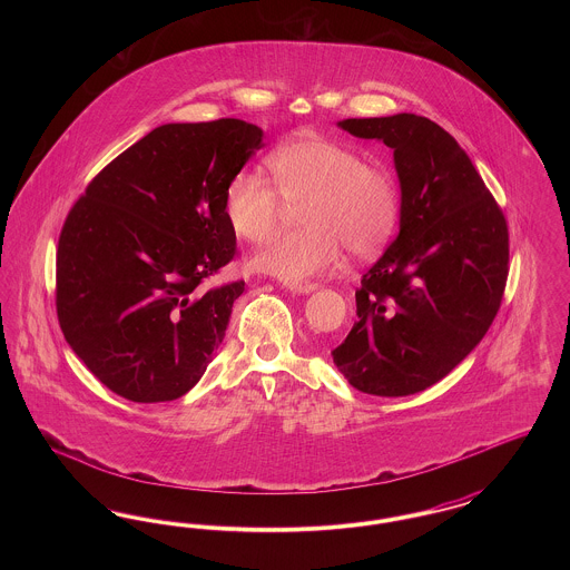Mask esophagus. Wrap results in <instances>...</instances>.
<instances>
[{"label": "esophagus", "mask_w": 570, "mask_h": 570, "mask_svg": "<svg viewBox=\"0 0 570 570\" xmlns=\"http://www.w3.org/2000/svg\"><path fill=\"white\" fill-rule=\"evenodd\" d=\"M284 288L291 291V293H295V295H309V293H314L318 286L312 284V282H288V284H284Z\"/></svg>", "instance_id": "1"}]
</instances>
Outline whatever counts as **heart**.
Here are the masks:
<instances>
[{"label": "heart", "instance_id": "obj_1", "mask_svg": "<svg viewBox=\"0 0 570 570\" xmlns=\"http://www.w3.org/2000/svg\"><path fill=\"white\" fill-rule=\"evenodd\" d=\"M267 168L277 191L254 173L235 175L224 191L233 233L252 244L267 239L286 205H303L298 216L305 226L279 233L254 252V272L298 282L335 267L344 247L367 258L393 237L397 186L386 168L365 164L351 145L307 132L273 149Z\"/></svg>", "mask_w": 570, "mask_h": 570}]
</instances>
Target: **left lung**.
I'll list each match as a JSON object with an SVG mask.
<instances>
[{
	"label": "left lung",
	"mask_w": 570,
	"mask_h": 570,
	"mask_svg": "<svg viewBox=\"0 0 570 570\" xmlns=\"http://www.w3.org/2000/svg\"><path fill=\"white\" fill-rule=\"evenodd\" d=\"M393 149L400 233L363 275L356 323L331 353L354 389L404 397L444 379L493 323L509 275V228L460 142L428 117L344 119Z\"/></svg>",
	"instance_id": "1"
}]
</instances>
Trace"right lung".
<instances>
[{"instance_id": "obj_1", "label": "right lung", "mask_w": 570, "mask_h": 570, "mask_svg": "<svg viewBox=\"0 0 570 570\" xmlns=\"http://www.w3.org/2000/svg\"><path fill=\"white\" fill-rule=\"evenodd\" d=\"M263 147L242 119L164 124L87 186L57 247V318L112 393L186 395L222 344L245 282L203 291L235 256L224 191Z\"/></svg>"}]
</instances>
